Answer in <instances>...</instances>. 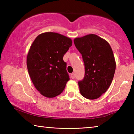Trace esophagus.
Segmentation results:
<instances>
[{"label": "esophagus", "mask_w": 134, "mask_h": 134, "mask_svg": "<svg viewBox=\"0 0 134 134\" xmlns=\"http://www.w3.org/2000/svg\"><path fill=\"white\" fill-rule=\"evenodd\" d=\"M71 79H74V77H75V74H74V72L71 74Z\"/></svg>", "instance_id": "obj_1"}]
</instances>
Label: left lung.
I'll return each mask as SVG.
<instances>
[{"instance_id": "1", "label": "left lung", "mask_w": 134, "mask_h": 134, "mask_svg": "<svg viewBox=\"0 0 134 134\" xmlns=\"http://www.w3.org/2000/svg\"><path fill=\"white\" fill-rule=\"evenodd\" d=\"M74 43L82 55L85 76L79 81L81 94L96 99L106 92L112 83L116 62L109 42L98 35L89 34L74 38Z\"/></svg>"}]
</instances>
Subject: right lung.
<instances>
[{"instance_id":"add662e5","label":"right lung","mask_w":134,"mask_h":134,"mask_svg":"<svg viewBox=\"0 0 134 134\" xmlns=\"http://www.w3.org/2000/svg\"><path fill=\"white\" fill-rule=\"evenodd\" d=\"M72 40L60 34L47 32L38 35L26 57L29 75L41 94L48 98L62 93L69 76L63 56Z\"/></svg>"}]
</instances>
